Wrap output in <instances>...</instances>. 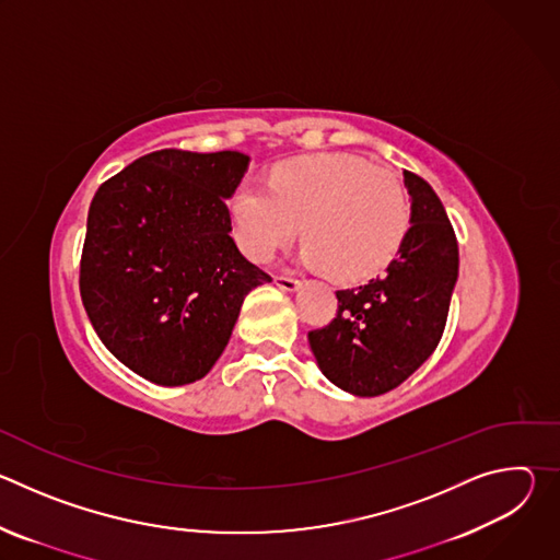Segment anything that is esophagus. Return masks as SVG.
<instances>
[{"mask_svg":"<svg viewBox=\"0 0 560 560\" xmlns=\"http://www.w3.org/2000/svg\"><path fill=\"white\" fill-rule=\"evenodd\" d=\"M275 285L285 292H296L301 288V281L292 279V277H275Z\"/></svg>","mask_w":560,"mask_h":560,"instance_id":"obj_1","label":"esophagus"}]
</instances>
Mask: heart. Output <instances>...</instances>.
Instances as JSON below:
<instances>
[{"label":"heart","instance_id":"heart-1","mask_svg":"<svg viewBox=\"0 0 560 560\" xmlns=\"http://www.w3.org/2000/svg\"><path fill=\"white\" fill-rule=\"evenodd\" d=\"M242 250L268 264L301 234V261L359 281L383 270L410 228V197L392 171L359 156H296L270 173V186L242 184L230 201Z\"/></svg>","mask_w":560,"mask_h":560}]
</instances>
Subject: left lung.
Wrapping results in <instances>:
<instances>
[{"label":"left lung","instance_id":"1","mask_svg":"<svg viewBox=\"0 0 560 560\" xmlns=\"http://www.w3.org/2000/svg\"><path fill=\"white\" fill-rule=\"evenodd\" d=\"M406 242L365 285L339 290L337 318L307 332L318 370L343 392L378 396L401 385L436 350L458 279V244L432 186L404 171Z\"/></svg>","mask_w":560,"mask_h":560}]
</instances>
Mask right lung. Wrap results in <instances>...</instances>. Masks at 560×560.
I'll return each mask as SVG.
<instances>
[{"instance_id": "obj_1", "label": "right lung", "mask_w": 560, "mask_h": 560, "mask_svg": "<svg viewBox=\"0 0 560 560\" xmlns=\"http://www.w3.org/2000/svg\"><path fill=\"white\" fill-rule=\"evenodd\" d=\"M236 150L150 152L100 186L79 290L102 343L156 385L203 378L244 299L270 277L238 253L225 201L248 173Z\"/></svg>"}]
</instances>
